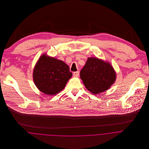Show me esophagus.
Wrapping results in <instances>:
<instances>
[{"instance_id":"esophagus-1","label":"esophagus","mask_w":149,"mask_h":149,"mask_svg":"<svg viewBox=\"0 0 149 149\" xmlns=\"http://www.w3.org/2000/svg\"><path fill=\"white\" fill-rule=\"evenodd\" d=\"M73 76H74V77H77V76H78L79 75V71H76V72H73Z\"/></svg>"}]
</instances>
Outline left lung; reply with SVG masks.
<instances>
[{
    "label": "left lung",
    "mask_w": 149,
    "mask_h": 149,
    "mask_svg": "<svg viewBox=\"0 0 149 149\" xmlns=\"http://www.w3.org/2000/svg\"><path fill=\"white\" fill-rule=\"evenodd\" d=\"M80 78L90 92L98 94L106 91L115 83L116 73L109 63L89 57L80 71Z\"/></svg>",
    "instance_id": "left-lung-1"
}]
</instances>
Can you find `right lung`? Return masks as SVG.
Masks as SVG:
<instances>
[{"label":"right lung","instance_id":"right-lung-1","mask_svg":"<svg viewBox=\"0 0 149 149\" xmlns=\"http://www.w3.org/2000/svg\"><path fill=\"white\" fill-rule=\"evenodd\" d=\"M33 74L34 84L38 89L49 95L61 91L72 76L68 65L46 54L38 60Z\"/></svg>","mask_w":149,"mask_h":149}]
</instances>
